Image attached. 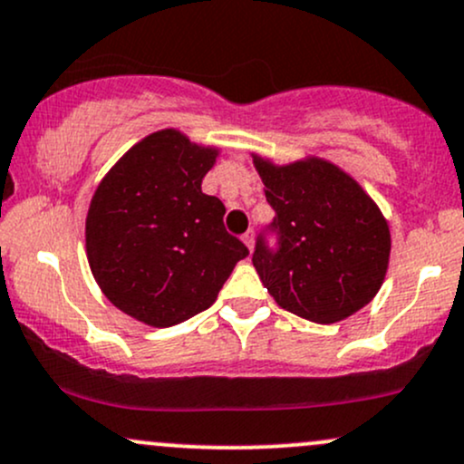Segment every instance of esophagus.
Masks as SVG:
<instances>
[{"label": "esophagus", "mask_w": 464, "mask_h": 464, "mask_svg": "<svg viewBox=\"0 0 464 464\" xmlns=\"http://www.w3.org/2000/svg\"><path fill=\"white\" fill-rule=\"evenodd\" d=\"M242 242L246 244L248 251H253V246H256V233L246 231V233H244V236H242Z\"/></svg>", "instance_id": "esophagus-1"}]
</instances>
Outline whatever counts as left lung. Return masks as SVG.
Here are the masks:
<instances>
[{
	"label": "left lung",
	"instance_id": "8db88e82",
	"mask_svg": "<svg viewBox=\"0 0 464 464\" xmlns=\"http://www.w3.org/2000/svg\"><path fill=\"white\" fill-rule=\"evenodd\" d=\"M277 218L279 251L257 240L253 266L275 304L314 324L368 306L388 275L392 236L383 211L348 171L319 156L277 165L251 154Z\"/></svg>",
	"mask_w": 464,
	"mask_h": 464
}]
</instances>
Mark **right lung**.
Returning a JSON list of instances; mask_svg holds the SVG:
<instances>
[{"label":"right lung","instance_id":"1","mask_svg":"<svg viewBox=\"0 0 464 464\" xmlns=\"http://www.w3.org/2000/svg\"><path fill=\"white\" fill-rule=\"evenodd\" d=\"M220 147L176 127L131 145L101 178L85 216V256L105 297L136 322L169 328L218 299L248 248L202 193Z\"/></svg>","mask_w":464,"mask_h":464}]
</instances>
